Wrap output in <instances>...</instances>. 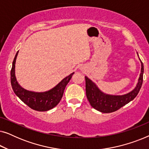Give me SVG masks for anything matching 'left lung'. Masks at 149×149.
<instances>
[{
	"instance_id": "8db88e82",
	"label": "left lung",
	"mask_w": 149,
	"mask_h": 149,
	"mask_svg": "<svg viewBox=\"0 0 149 149\" xmlns=\"http://www.w3.org/2000/svg\"><path fill=\"white\" fill-rule=\"evenodd\" d=\"M137 55L141 64V70L136 87L130 92L123 95L108 94L99 89L94 82L85 76V89L87 100L91 107L97 111L103 113H109L115 112L123 106L133 100L136 97L142 87L143 81L144 66Z\"/></svg>"
}]
</instances>
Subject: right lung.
Returning a JSON list of instances; mask_svg holds the SVG:
<instances>
[{
	"label": "right lung",
	"mask_w": 149,
	"mask_h": 149,
	"mask_svg": "<svg viewBox=\"0 0 149 149\" xmlns=\"http://www.w3.org/2000/svg\"><path fill=\"white\" fill-rule=\"evenodd\" d=\"M18 52L14 58L11 70V83L15 95L32 109L38 111H47L56 107L62 99L65 87L74 72L71 73L62 79L58 85L49 90L36 92L24 89L17 82L15 77V62Z\"/></svg>",
	"instance_id": "1"
}]
</instances>
